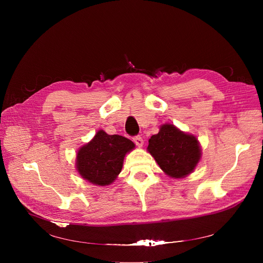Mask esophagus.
Returning <instances> with one entry per match:
<instances>
[{
  "instance_id": "esophagus-1",
  "label": "esophagus",
  "mask_w": 263,
  "mask_h": 263,
  "mask_svg": "<svg viewBox=\"0 0 263 263\" xmlns=\"http://www.w3.org/2000/svg\"><path fill=\"white\" fill-rule=\"evenodd\" d=\"M134 142H135V144H136V146L139 147V148L144 146V139H142L140 136L134 137Z\"/></svg>"
}]
</instances>
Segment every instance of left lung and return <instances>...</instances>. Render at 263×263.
<instances>
[{"mask_svg": "<svg viewBox=\"0 0 263 263\" xmlns=\"http://www.w3.org/2000/svg\"><path fill=\"white\" fill-rule=\"evenodd\" d=\"M160 169L173 179L192 173L202 158L200 141L194 135L180 130L172 124H163L153 135L147 147Z\"/></svg>", "mask_w": 263, "mask_h": 263, "instance_id": "8db88e82", "label": "left lung"}]
</instances>
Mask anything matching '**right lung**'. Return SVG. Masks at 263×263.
<instances>
[{
    "instance_id": "add662e5",
    "label": "right lung",
    "mask_w": 263,
    "mask_h": 263,
    "mask_svg": "<svg viewBox=\"0 0 263 263\" xmlns=\"http://www.w3.org/2000/svg\"><path fill=\"white\" fill-rule=\"evenodd\" d=\"M133 149L135 144L128 138L100 129L87 144L79 148L77 171L94 185H109L121 173L124 158Z\"/></svg>"
}]
</instances>
